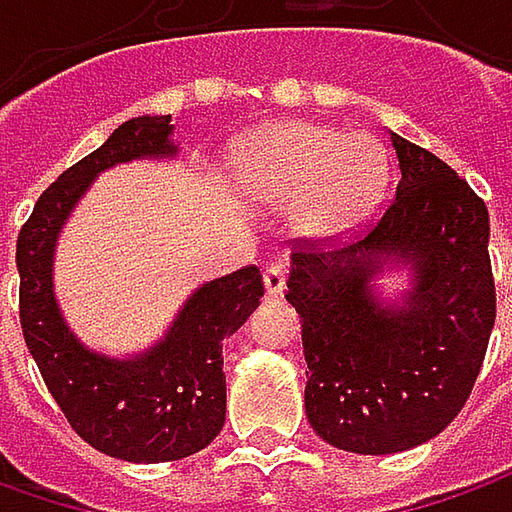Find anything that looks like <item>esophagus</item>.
Listing matches in <instances>:
<instances>
[{
  "instance_id": "1",
  "label": "esophagus",
  "mask_w": 512,
  "mask_h": 512,
  "mask_svg": "<svg viewBox=\"0 0 512 512\" xmlns=\"http://www.w3.org/2000/svg\"><path fill=\"white\" fill-rule=\"evenodd\" d=\"M287 287V273L282 265H270L265 270V290L267 296H282Z\"/></svg>"
}]
</instances>
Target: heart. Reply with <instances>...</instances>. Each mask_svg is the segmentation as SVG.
Instances as JSON below:
<instances>
[{
	"label": "heart",
	"instance_id": "1",
	"mask_svg": "<svg viewBox=\"0 0 512 512\" xmlns=\"http://www.w3.org/2000/svg\"><path fill=\"white\" fill-rule=\"evenodd\" d=\"M233 176L262 205H290L307 242H339L376 207L387 185L384 148L367 133L313 122H273L233 153Z\"/></svg>",
	"mask_w": 512,
	"mask_h": 512
}]
</instances>
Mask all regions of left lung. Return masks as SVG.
I'll use <instances>...</instances> for the list:
<instances>
[{"label": "left lung", "instance_id": "obj_1", "mask_svg": "<svg viewBox=\"0 0 512 512\" xmlns=\"http://www.w3.org/2000/svg\"><path fill=\"white\" fill-rule=\"evenodd\" d=\"M396 199L353 245L293 253L285 299L302 319L305 413L327 444L384 456L459 416L496 322L490 216L439 156L390 133ZM407 272L408 287L381 290Z\"/></svg>", "mask_w": 512, "mask_h": 512}]
</instances>
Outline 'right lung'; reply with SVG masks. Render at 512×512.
Returning a JSON list of instances; mask_svg holds the SVG:
<instances>
[{"label": "right lung", "instance_id": "right-lung-1", "mask_svg": "<svg viewBox=\"0 0 512 512\" xmlns=\"http://www.w3.org/2000/svg\"><path fill=\"white\" fill-rule=\"evenodd\" d=\"M170 116H136L39 196L19 230V319L30 356L70 427L99 453L136 464L176 462L205 450L225 424L222 342L265 296L259 267L199 285L148 350L108 356L68 325L56 287V242L99 173L139 159H173Z\"/></svg>", "mask_w": 512, "mask_h": 512}]
</instances>
